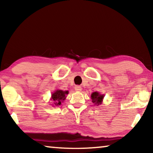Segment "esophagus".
I'll use <instances>...</instances> for the list:
<instances>
[{"instance_id":"obj_1","label":"esophagus","mask_w":153,"mask_h":153,"mask_svg":"<svg viewBox=\"0 0 153 153\" xmlns=\"http://www.w3.org/2000/svg\"><path fill=\"white\" fill-rule=\"evenodd\" d=\"M75 90H76V92H80L82 91V87L80 86H75Z\"/></svg>"}]
</instances>
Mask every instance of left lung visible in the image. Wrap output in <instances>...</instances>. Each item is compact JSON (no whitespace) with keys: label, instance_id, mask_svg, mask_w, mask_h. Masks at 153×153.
Instances as JSON below:
<instances>
[{"label":"left lung","instance_id":"left-lung-1","mask_svg":"<svg viewBox=\"0 0 153 153\" xmlns=\"http://www.w3.org/2000/svg\"><path fill=\"white\" fill-rule=\"evenodd\" d=\"M103 98H104V95L100 94L99 93L97 92H93L91 94V98L92 100V102L97 105H99L100 104H101Z\"/></svg>","mask_w":153,"mask_h":153}]
</instances>
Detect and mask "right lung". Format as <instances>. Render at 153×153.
<instances>
[{
  "label": "right lung",
  "mask_w": 153,
  "mask_h": 153,
  "mask_svg": "<svg viewBox=\"0 0 153 153\" xmlns=\"http://www.w3.org/2000/svg\"><path fill=\"white\" fill-rule=\"evenodd\" d=\"M68 91H63L61 90H57L52 94V100H53L55 105H60L61 101L65 99V95L68 94Z\"/></svg>",
  "instance_id": "right-lung-1"
}]
</instances>
